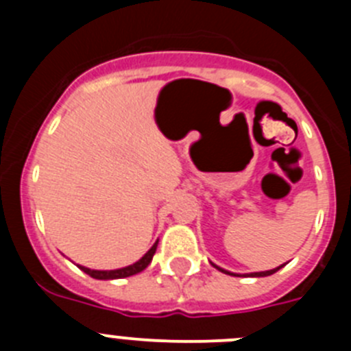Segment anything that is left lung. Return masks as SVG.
Returning <instances> with one entry per match:
<instances>
[{
  "mask_svg": "<svg viewBox=\"0 0 351 351\" xmlns=\"http://www.w3.org/2000/svg\"><path fill=\"white\" fill-rule=\"evenodd\" d=\"M214 265V263H213ZM214 267L216 269H219V271L221 272H226V274H230V276H235V274H232V272H228V271H225V269H221V267H218V265H214ZM283 267V265H280V267H276V269H271V271H262V272H251L250 276H253V278H263V276H271V274H274L276 271H280V269Z\"/></svg>",
  "mask_w": 351,
  "mask_h": 351,
  "instance_id": "left-lung-1",
  "label": "left lung"
}]
</instances>
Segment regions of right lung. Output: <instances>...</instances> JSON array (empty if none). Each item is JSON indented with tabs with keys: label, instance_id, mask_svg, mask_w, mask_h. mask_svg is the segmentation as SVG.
<instances>
[{
	"label": "right lung",
	"instance_id": "obj_1",
	"mask_svg": "<svg viewBox=\"0 0 351 351\" xmlns=\"http://www.w3.org/2000/svg\"><path fill=\"white\" fill-rule=\"evenodd\" d=\"M156 246H158V241L153 244V247H151V250H149L141 260H138V262L132 263V265H128V267L116 269V271H95V269H88V267H84V265H79V269L86 272V274L91 276V278H95V280H121V278H128V276L138 274V272H142L145 267H147L149 263H151V260H153L154 253H156Z\"/></svg>",
	"mask_w": 351,
	"mask_h": 351
}]
</instances>
